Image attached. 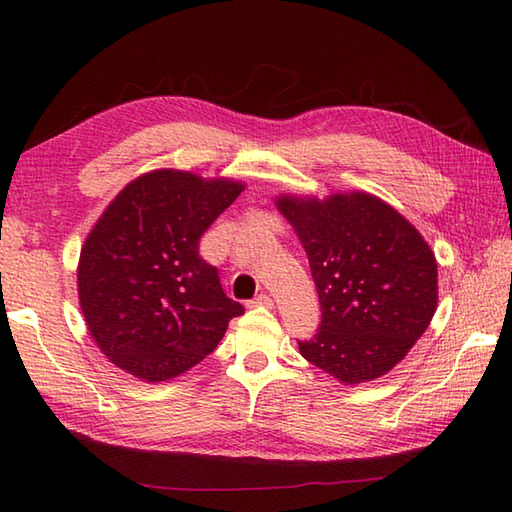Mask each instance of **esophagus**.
Segmentation results:
<instances>
[{"mask_svg":"<svg viewBox=\"0 0 512 512\" xmlns=\"http://www.w3.org/2000/svg\"><path fill=\"white\" fill-rule=\"evenodd\" d=\"M255 308H273V299H270V295H266V292H262V295H257L253 301Z\"/></svg>","mask_w":512,"mask_h":512,"instance_id":"1","label":"esophagus"}]
</instances>
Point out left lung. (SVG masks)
Instances as JSON below:
<instances>
[{"mask_svg": "<svg viewBox=\"0 0 512 512\" xmlns=\"http://www.w3.org/2000/svg\"><path fill=\"white\" fill-rule=\"evenodd\" d=\"M277 209L306 248L321 325L301 356L345 385L407 356L436 314L438 264L405 217L369 193L281 195Z\"/></svg>", "mask_w": 512, "mask_h": 512, "instance_id": "1", "label": "left lung"}]
</instances>
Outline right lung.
Returning a JSON list of instances; mask_svg holds the SVG:
<instances>
[{
	"label": "right lung",
	"instance_id": "1",
	"mask_svg": "<svg viewBox=\"0 0 512 512\" xmlns=\"http://www.w3.org/2000/svg\"><path fill=\"white\" fill-rule=\"evenodd\" d=\"M242 191L224 178L149 171L94 224L76 270L79 301L92 339L123 372L147 383L176 378L244 314L200 257V237Z\"/></svg>",
	"mask_w": 512,
	"mask_h": 512
}]
</instances>
